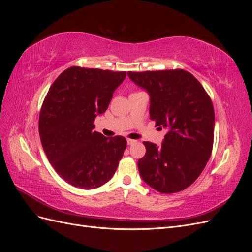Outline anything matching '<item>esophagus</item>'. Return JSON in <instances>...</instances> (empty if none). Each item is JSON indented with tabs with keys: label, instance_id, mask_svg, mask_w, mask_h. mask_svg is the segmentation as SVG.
<instances>
[{
	"label": "esophagus",
	"instance_id": "esophagus-1",
	"mask_svg": "<svg viewBox=\"0 0 252 252\" xmlns=\"http://www.w3.org/2000/svg\"><path fill=\"white\" fill-rule=\"evenodd\" d=\"M134 143H136L135 140H131V139H128V140H127V144H128V145H133Z\"/></svg>",
	"mask_w": 252,
	"mask_h": 252
}]
</instances>
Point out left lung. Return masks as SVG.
I'll use <instances>...</instances> for the list:
<instances>
[{
	"mask_svg": "<svg viewBox=\"0 0 252 252\" xmlns=\"http://www.w3.org/2000/svg\"><path fill=\"white\" fill-rule=\"evenodd\" d=\"M136 85L150 95V119L168 128L161 146L144 142L139 159L142 179L162 193H175L200 177L211 156L215 110L209 94L184 69L128 71ZM161 128V127H159Z\"/></svg>",
	"mask_w": 252,
	"mask_h": 252,
	"instance_id": "obj_1",
	"label": "left lung"
}]
</instances>
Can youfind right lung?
<instances>
[{
	"mask_svg": "<svg viewBox=\"0 0 252 252\" xmlns=\"http://www.w3.org/2000/svg\"><path fill=\"white\" fill-rule=\"evenodd\" d=\"M125 78L126 71L72 66L44 98L39 120L43 149L57 173L74 187H100L118 168L126 139L94 131V123Z\"/></svg>",
	"mask_w": 252,
	"mask_h": 252,
	"instance_id": "obj_1",
	"label": "right lung"
}]
</instances>
